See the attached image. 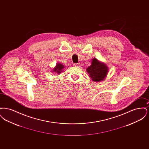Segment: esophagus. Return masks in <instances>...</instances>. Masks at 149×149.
<instances>
[{"label":"esophagus","instance_id":"34e87169","mask_svg":"<svg viewBox=\"0 0 149 149\" xmlns=\"http://www.w3.org/2000/svg\"><path fill=\"white\" fill-rule=\"evenodd\" d=\"M73 65L75 66H80V64H79V63H74V64H73Z\"/></svg>","mask_w":149,"mask_h":149}]
</instances>
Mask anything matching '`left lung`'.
Segmentation results:
<instances>
[{"instance_id": "1", "label": "left lung", "mask_w": 149, "mask_h": 149, "mask_svg": "<svg viewBox=\"0 0 149 149\" xmlns=\"http://www.w3.org/2000/svg\"><path fill=\"white\" fill-rule=\"evenodd\" d=\"M86 71L92 81L100 82L106 78L108 73V67L104 63L98 60L96 58H93L91 65L87 68Z\"/></svg>"}]
</instances>
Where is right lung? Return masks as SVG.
Returning a JSON list of instances; mask_svg holds the SVG:
<instances>
[{
    "instance_id": "obj_1",
    "label": "right lung",
    "mask_w": 149,
    "mask_h": 149,
    "mask_svg": "<svg viewBox=\"0 0 149 149\" xmlns=\"http://www.w3.org/2000/svg\"><path fill=\"white\" fill-rule=\"evenodd\" d=\"M64 68L65 66L64 65L61 64L60 63H57L56 64V66H55V68H54L51 71L52 72H56L58 74H60V73L63 71Z\"/></svg>"
}]
</instances>
